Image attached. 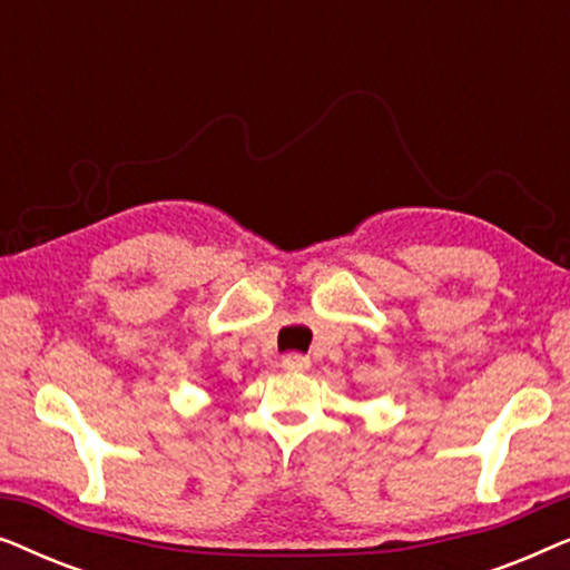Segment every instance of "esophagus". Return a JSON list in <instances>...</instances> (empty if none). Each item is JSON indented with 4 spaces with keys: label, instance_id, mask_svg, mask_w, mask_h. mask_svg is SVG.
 <instances>
[{
    "label": "esophagus",
    "instance_id": "obj_1",
    "mask_svg": "<svg viewBox=\"0 0 570 570\" xmlns=\"http://www.w3.org/2000/svg\"><path fill=\"white\" fill-rule=\"evenodd\" d=\"M283 365L287 371H308L311 368V357L301 355V353H291L283 357Z\"/></svg>",
    "mask_w": 570,
    "mask_h": 570
}]
</instances>
